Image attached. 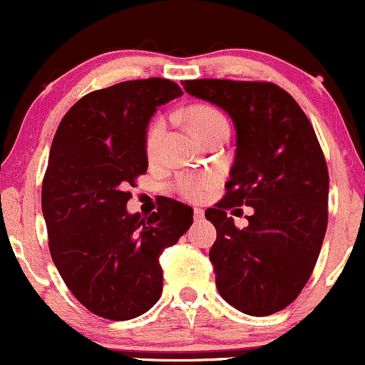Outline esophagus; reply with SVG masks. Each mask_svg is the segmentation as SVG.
Masks as SVG:
<instances>
[{
	"instance_id": "obj_1",
	"label": "esophagus",
	"mask_w": 365,
	"mask_h": 365,
	"mask_svg": "<svg viewBox=\"0 0 365 365\" xmlns=\"http://www.w3.org/2000/svg\"><path fill=\"white\" fill-rule=\"evenodd\" d=\"M193 219H195V222H200V221H203V210L202 209H195L193 210Z\"/></svg>"
}]
</instances>
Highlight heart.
Segmentation results:
<instances>
[{"mask_svg": "<svg viewBox=\"0 0 365 365\" xmlns=\"http://www.w3.org/2000/svg\"><path fill=\"white\" fill-rule=\"evenodd\" d=\"M187 127L193 132V135L198 140L209 139L210 135L217 134V132H230V121L214 106L207 104H195L186 109L184 113ZM165 137V121L162 118L155 120L150 125L146 132V140H144V148H146V155L150 160H156L162 151V143ZM214 184V175L203 174V175H181L175 181V191L181 195L182 198L187 200H198Z\"/></svg>", "mask_w": 365, "mask_h": 365, "instance_id": "1", "label": "heart"}]
</instances>
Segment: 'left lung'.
I'll list each match as a JSON object with an SVG mask.
<instances>
[{
    "mask_svg": "<svg viewBox=\"0 0 365 365\" xmlns=\"http://www.w3.org/2000/svg\"><path fill=\"white\" fill-rule=\"evenodd\" d=\"M190 96L225 109L237 130L226 195L205 217L215 226L209 257L226 303L266 317L292 303L312 275L327 230L329 172L299 104L275 83L186 80ZM252 206L237 229L227 210Z\"/></svg>",
    "mask_w": 365,
    "mask_h": 365,
    "instance_id": "left-lung-1",
    "label": "left lung"
}]
</instances>
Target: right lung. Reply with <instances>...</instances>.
<instances>
[{
    "label": "right lung",
    "mask_w": 365,
    "mask_h": 365,
    "mask_svg": "<svg viewBox=\"0 0 365 365\" xmlns=\"http://www.w3.org/2000/svg\"><path fill=\"white\" fill-rule=\"evenodd\" d=\"M179 96L165 78L96 90L66 113L52 140L41 187L50 254L73 296L103 319L155 307L160 256L193 225V209L172 198L150 217L127 212L128 187L148 170V123Z\"/></svg>",
    "instance_id": "right-lung-1"
}]
</instances>
